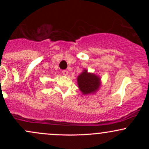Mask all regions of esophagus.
I'll use <instances>...</instances> for the list:
<instances>
[{
    "instance_id": "34e87169",
    "label": "esophagus",
    "mask_w": 149,
    "mask_h": 149,
    "mask_svg": "<svg viewBox=\"0 0 149 149\" xmlns=\"http://www.w3.org/2000/svg\"><path fill=\"white\" fill-rule=\"evenodd\" d=\"M62 73L64 76H68V71H66V70H63Z\"/></svg>"
}]
</instances>
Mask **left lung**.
Here are the masks:
<instances>
[{
	"label": "left lung",
	"instance_id": "obj_1",
	"mask_svg": "<svg viewBox=\"0 0 149 149\" xmlns=\"http://www.w3.org/2000/svg\"><path fill=\"white\" fill-rule=\"evenodd\" d=\"M100 80L98 76L88 73L86 69L83 70L77 78L78 88L85 95L95 93L100 88Z\"/></svg>",
	"mask_w": 149,
	"mask_h": 149
}]
</instances>
